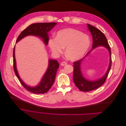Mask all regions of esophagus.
<instances>
[{"label":"esophagus","instance_id":"34e87169","mask_svg":"<svg viewBox=\"0 0 126 126\" xmlns=\"http://www.w3.org/2000/svg\"><path fill=\"white\" fill-rule=\"evenodd\" d=\"M61 64L62 66H64V65H65L67 64V63H66V62H63L61 63Z\"/></svg>","mask_w":126,"mask_h":126}]
</instances>
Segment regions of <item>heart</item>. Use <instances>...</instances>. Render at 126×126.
Instances as JSON below:
<instances>
[{
	"mask_svg": "<svg viewBox=\"0 0 126 126\" xmlns=\"http://www.w3.org/2000/svg\"><path fill=\"white\" fill-rule=\"evenodd\" d=\"M90 45V40L88 35L72 28L59 31L56 38H52L48 41L50 49L56 56L62 53L65 47V55L71 61L81 58L88 51Z\"/></svg>",
	"mask_w": 126,
	"mask_h": 126,
	"instance_id": "heart-1",
	"label": "heart"
}]
</instances>
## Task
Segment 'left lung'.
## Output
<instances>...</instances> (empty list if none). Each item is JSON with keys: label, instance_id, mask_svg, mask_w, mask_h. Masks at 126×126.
<instances>
[{"label": "left lung", "instance_id": "obj_1", "mask_svg": "<svg viewBox=\"0 0 126 126\" xmlns=\"http://www.w3.org/2000/svg\"><path fill=\"white\" fill-rule=\"evenodd\" d=\"M87 25L88 28L92 36L93 44L92 49L83 58L73 63V81L76 86L80 91L83 92H89L96 89L105 83L111 69L112 63L111 48L105 35L100 30L92 26V25L89 24H87ZM99 46H104L108 49L110 56V64L106 74L102 78L95 81H90L87 80L83 77L81 71V64L82 61L92 50Z\"/></svg>", "mask_w": 126, "mask_h": 126}]
</instances>
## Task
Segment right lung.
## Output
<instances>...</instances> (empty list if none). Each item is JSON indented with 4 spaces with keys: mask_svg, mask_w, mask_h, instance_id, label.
I'll return each instance as SVG.
<instances>
[{
    "mask_svg": "<svg viewBox=\"0 0 126 126\" xmlns=\"http://www.w3.org/2000/svg\"><path fill=\"white\" fill-rule=\"evenodd\" d=\"M57 24L55 22L51 23H37L32 24L25 29L19 35L16 40V43L24 37L28 35H34L40 37L44 41V43L47 45L48 42V32ZM13 68L15 73L24 87L32 93L35 94H44L47 92L51 88L55 81L56 75L58 69L59 67V63L56 60H49L48 66L47 71L44 74L39 84L36 87H30L25 84L20 78L16 66L15 58V46L13 49Z\"/></svg>",
    "mask_w": 126,
    "mask_h": 126,
    "instance_id": "obj_1",
    "label": "right lung"
}]
</instances>
